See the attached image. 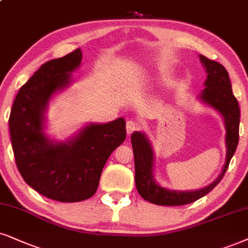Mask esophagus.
Segmentation results:
<instances>
[{"mask_svg": "<svg viewBox=\"0 0 248 248\" xmlns=\"http://www.w3.org/2000/svg\"><path fill=\"white\" fill-rule=\"evenodd\" d=\"M140 128V124L135 120H128L126 124V130L128 134L134 133L135 130H137Z\"/></svg>", "mask_w": 248, "mask_h": 248, "instance_id": "esophagus-1", "label": "esophagus"}]
</instances>
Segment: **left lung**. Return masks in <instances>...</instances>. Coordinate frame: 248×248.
<instances>
[{"instance_id":"1","label":"left lung","mask_w":248,"mask_h":248,"mask_svg":"<svg viewBox=\"0 0 248 248\" xmlns=\"http://www.w3.org/2000/svg\"><path fill=\"white\" fill-rule=\"evenodd\" d=\"M202 64L207 71V80L202 93V99L213 108L220 111L224 117L227 126V159L223 170L218 178L202 190L180 192V191H168L159 186L153 180L152 166L153 153L145 136L142 133L131 135L134 158H135V183L140 197L147 202L161 206H181L191 203L202 198L220 183L230 164L233 153L236 152L238 140H239V121L240 108L236 97L231 89V82L229 79L228 71L220 62L208 59L205 56H200Z\"/></svg>"}]
</instances>
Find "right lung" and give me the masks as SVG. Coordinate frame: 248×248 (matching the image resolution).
<instances>
[{"label": "right lung", "mask_w": 248, "mask_h": 248, "mask_svg": "<svg viewBox=\"0 0 248 248\" xmlns=\"http://www.w3.org/2000/svg\"><path fill=\"white\" fill-rule=\"evenodd\" d=\"M81 59L77 49L43 64L20 87L9 118L16 165L24 181L42 196L62 202L93 197L108 156L126 139L124 118L88 126L68 144H54L43 135L42 112L50 96L66 86Z\"/></svg>", "instance_id": "right-lung-1"}]
</instances>
